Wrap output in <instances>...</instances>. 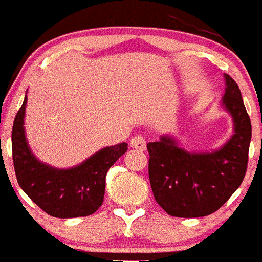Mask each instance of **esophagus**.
<instances>
[{
    "instance_id": "esophagus-1",
    "label": "esophagus",
    "mask_w": 262,
    "mask_h": 262,
    "mask_svg": "<svg viewBox=\"0 0 262 262\" xmlns=\"http://www.w3.org/2000/svg\"><path fill=\"white\" fill-rule=\"evenodd\" d=\"M129 145H131V148L136 149V150L144 151V150H145V148H146L145 139H144L141 135L134 136V138L131 139V143H129Z\"/></svg>"
}]
</instances>
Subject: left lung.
<instances>
[{"mask_svg": "<svg viewBox=\"0 0 262 262\" xmlns=\"http://www.w3.org/2000/svg\"><path fill=\"white\" fill-rule=\"evenodd\" d=\"M221 106L233 118V135L221 148L188 151L170 135L149 143V179L157 203L175 217H202L217 211L239 188L248 163L252 127L241 90L224 74Z\"/></svg>", "mask_w": 262, "mask_h": 262, "instance_id": "1", "label": "left lung"}]
</instances>
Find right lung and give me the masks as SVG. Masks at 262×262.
Masks as SVG:
<instances>
[{"instance_id":"obj_1","label":"right lung","mask_w":262,"mask_h":262,"mask_svg":"<svg viewBox=\"0 0 262 262\" xmlns=\"http://www.w3.org/2000/svg\"><path fill=\"white\" fill-rule=\"evenodd\" d=\"M27 95L12 126V161L24 193L50 216L72 219L89 216L103 204L105 178L127 144L106 146L71 168H56L36 158L27 141L24 117Z\"/></svg>"}]
</instances>
